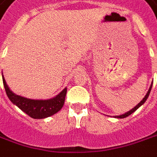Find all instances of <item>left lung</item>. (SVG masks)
<instances>
[{"label":"left lung","instance_id":"left-lung-1","mask_svg":"<svg viewBox=\"0 0 157 157\" xmlns=\"http://www.w3.org/2000/svg\"><path fill=\"white\" fill-rule=\"evenodd\" d=\"M151 87H152V84L150 85V88H149V91L147 92V94H146V95L144 96V99H143V100H142V101H140V102H139V103H138V104H137V105H136L135 107H134V108H132V109L130 110L129 112L125 113L124 114L119 115V116H115V118H118V119H124V118H126V117H128L129 115H131L132 113H134L136 110L138 109V108H139V107H140L142 105H144V103L145 102L146 100L148 99V97H149V95H150V91H151Z\"/></svg>","mask_w":157,"mask_h":157}]
</instances>
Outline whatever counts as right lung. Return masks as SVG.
Here are the masks:
<instances>
[{
  "label": "right lung",
  "instance_id": "1",
  "mask_svg": "<svg viewBox=\"0 0 157 157\" xmlns=\"http://www.w3.org/2000/svg\"><path fill=\"white\" fill-rule=\"evenodd\" d=\"M3 85L9 100L33 119H44L59 112L63 106L67 88L49 100H32L12 92L2 75Z\"/></svg>",
  "mask_w": 157,
  "mask_h": 157
}]
</instances>
